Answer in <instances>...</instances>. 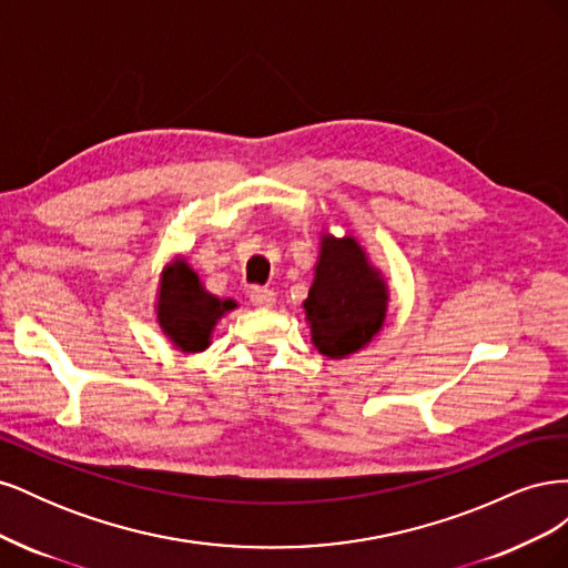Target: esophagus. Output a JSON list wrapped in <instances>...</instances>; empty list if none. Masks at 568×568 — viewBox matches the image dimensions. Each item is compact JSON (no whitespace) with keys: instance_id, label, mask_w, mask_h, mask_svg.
I'll list each match as a JSON object with an SVG mask.
<instances>
[{"instance_id":"esophagus-1","label":"esophagus","mask_w":568,"mask_h":568,"mask_svg":"<svg viewBox=\"0 0 568 568\" xmlns=\"http://www.w3.org/2000/svg\"><path fill=\"white\" fill-rule=\"evenodd\" d=\"M248 298L255 307H272L274 305V291H270L267 286H251Z\"/></svg>"}]
</instances>
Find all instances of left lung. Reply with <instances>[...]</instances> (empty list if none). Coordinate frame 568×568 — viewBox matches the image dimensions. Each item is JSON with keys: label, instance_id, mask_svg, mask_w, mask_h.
Listing matches in <instances>:
<instances>
[{"label": "left lung", "instance_id": "1", "mask_svg": "<svg viewBox=\"0 0 568 568\" xmlns=\"http://www.w3.org/2000/svg\"><path fill=\"white\" fill-rule=\"evenodd\" d=\"M386 301V286L355 239L324 236L315 284L303 303L320 353L346 357L363 348L382 329Z\"/></svg>", "mask_w": 568, "mask_h": 568}]
</instances>
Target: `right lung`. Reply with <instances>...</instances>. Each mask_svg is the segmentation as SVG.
Segmentation results:
<instances>
[{
	"label": "right lung",
	"mask_w": 568,
	"mask_h": 568,
	"mask_svg": "<svg viewBox=\"0 0 568 568\" xmlns=\"http://www.w3.org/2000/svg\"><path fill=\"white\" fill-rule=\"evenodd\" d=\"M234 301H220L203 291L196 272L186 263H175L165 270L159 303V320L163 332L182 351H203L209 346L211 329L217 317L232 311Z\"/></svg>",
	"instance_id": "obj_1"
}]
</instances>
